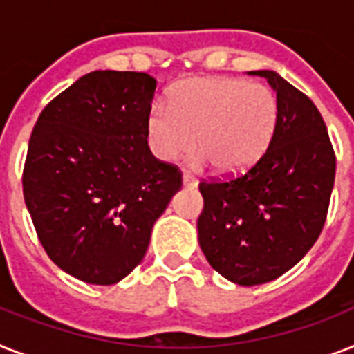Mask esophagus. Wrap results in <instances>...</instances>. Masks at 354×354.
<instances>
[{
  "mask_svg": "<svg viewBox=\"0 0 354 354\" xmlns=\"http://www.w3.org/2000/svg\"><path fill=\"white\" fill-rule=\"evenodd\" d=\"M182 180H183V185H185V187H189V189H193V187H196V185H198V180H196L193 174H189V172H183Z\"/></svg>",
  "mask_w": 354,
  "mask_h": 354,
  "instance_id": "34e87169",
  "label": "esophagus"
}]
</instances>
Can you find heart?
<instances>
[{
	"mask_svg": "<svg viewBox=\"0 0 354 354\" xmlns=\"http://www.w3.org/2000/svg\"><path fill=\"white\" fill-rule=\"evenodd\" d=\"M279 121L268 86L235 77H193L169 93V106L147 115V141L161 161H176L198 145V161L235 174L250 169L272 143Z\"/></svg>",
	"mask_w": 354,
	"mask_h": 354,
	"instance_id": "b5f03b06",
	"label": "heart"
}]
</instances>
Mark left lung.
<instances>
[{"instance_id":"1","label":"left lung","mask_w":354,"mask_h":354,"mask_svg":"<svg viewBox=\"0 0 354 354\" xmlns=\"http://www.w3.org/2000/svg\"><path fill=\"white\" fill-rule=\"evenodd\" d=\"M279 121L268 149L246 172L200 183L198 242L207 263L235 285L277 279L324 230L336 158L322 113L305 93L270 69Z\"/></svg>"}]
</instances>
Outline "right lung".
I'll use <instances>...</instances> for the list:
<instances>
[{"label":"right lung","instance_id":"right-lung-1","mask_svg":"<svg viewBox=\"0 0 354 354\" xmlns=\"http://www.w3.org/2000/svg\"><path fill=\"white\" fill-rule=\"evenodd\" d=\"M156 79L91 71L36 121L24 198L49 259L90 285H113L147 253L154 222L182 189L176 165L156 160L147 115Z\"/></svg>","mask_w":354,"mask_h":354}]
</instances>
